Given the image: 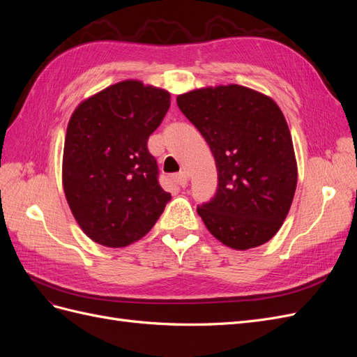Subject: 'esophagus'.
Segmentation results:
<instances>
[{
    "label": "esophagus",
    "mask_w": 357,
    "mask_h": 357,
    "mask_svg": "<svg viewBox=\"0 0 357 357\" xmlns=\"http://www.w3.org/2000/svg\"><path fill=\"white\" fill-rule=\"evenodd\" d=\"M174 181L177 183L178 186L185 188V186L188 185V181H189V176H188V172H186V171H181V172H178V174H176V176H174Z\"/></svg>",
    "instance_id": "1"
}]
</instances>
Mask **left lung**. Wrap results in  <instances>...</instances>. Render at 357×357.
Returning a JSON list of instances; mask_svg holds the SVG:
<instances>
[{
    "mask_svg": "<svg viewBox=\"0 0 357 357\" xmlns=\"http://www.w3.org/2000/svg\"><path fill=\"white\" fill-rule=\"evenodd\" d=\"M177 105L208 143L218 192L198 214L225 245L247 250L282 228L298 168L286 119L269 96L240 84L177 96Z\"/></svg>",
    "mask_w": 357,
    "mask_h": 357,
    "instance_id": "1",
    "label": "left lung"
}]
</instances>
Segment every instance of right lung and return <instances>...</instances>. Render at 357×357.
<instances>
[{"mask_svg": "<svg viewBox=\"0 0 357 357\" xmlns=\"http://www.w3.org/2000/svg\"><path fill=\"white\" fill-rule=\"evenodd\" d=\"M169 92L125 80L79 104L67 128L62 185L83 232L126 247L153 228L171 193L158 181L147 139L169 109Z\"/></svg>", "mask_w": 357, "mask_h": 357, "instance_id": "right-lung-1", "label": "right lung"}]
</instances>
